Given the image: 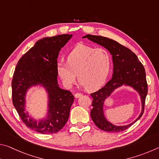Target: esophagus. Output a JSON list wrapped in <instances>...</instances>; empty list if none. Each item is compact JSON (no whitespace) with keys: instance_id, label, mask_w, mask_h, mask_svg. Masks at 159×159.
<instances>
[{"instance_id":"1","label":"esophagus","mask_w":159,"mask_h":159,"mask_svg":"<svg viewBox=\"0 0 159 159\" xmlns=\"http://www.w3.org/2000/svg\"><path fill=\"white\" fill-rule=\"evenodd\" d=\"M83 95V94H81V93H76L75 94V98H80V97H81Z\"/></svg>"}]
</instances>
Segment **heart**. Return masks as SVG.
<instances>
[{
	"mask_svg": "<svg viewBox=\"0 0 159 159\" xmlns=\"http://www.w3.org/2000/svg\"><path fill=\"white\" fill-rule=\"evenodd\" d=\"M111 68V57L103 48L78 45L67 56L66 62L57 64L58 76L66 87L71 88L76 78L86 90L94 91L105 83Z\"/></svg>",
	"mask_w": 159,
	"mask_h": 159,
	"instance_id": "obj_1",
	"label": "heart"
}]
</instances>
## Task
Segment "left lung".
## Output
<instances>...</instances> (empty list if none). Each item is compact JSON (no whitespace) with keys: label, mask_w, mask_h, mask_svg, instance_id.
I'll return each instance as SVG.
<instances>
[{"label":"left lung","mask_w":159,"mask_h":159,"mask_svg":"<svg viewBox=\"0 0 159 159\" xmlns=\"http://www.w3.org/2000/svg\"><path fill=\"white\" fill-rule=\"evenodd\" d=\"M83 38L105 48L112 55V78L106 85L97 92L90 94L93 98V109L90 116L93 122L102 130L107 132H120L126 130L138 120L143 114L145 99L147 95V83L146 73L142 64L133 52L114 40L101 36L88 34ZM125 85L131 87L137 91L141 97L142 111L139 116L130 125L116 126L107 120L103 113V105L106 99L117 88Z\"/></svg>","instance_id":"1"}]
</instances>
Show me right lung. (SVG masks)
Listing matches in <instances>:
<instances>
[{
  "instance_id": "obj_1",
  "label": "right lung",
  "mask_w": 159,
  "mask_h": 159,
  "mask_svg": "<svg viewBox=\"0 0 159 159\" xmlns=\"http://www.w3.org/2000/svg\"><path fill=\"white\" fill-rule=\"evenodd\" d=\"M72 36L61 34L39 40L20 59L13 75V105L26 127L42 134L56 133L64 127L74 100L70 91L59 86L56 69L59 52ZM37 85L43 87L48 94L47 115L39 120L25 111L26 93Z\"/></svg>"
}]
</instances>
